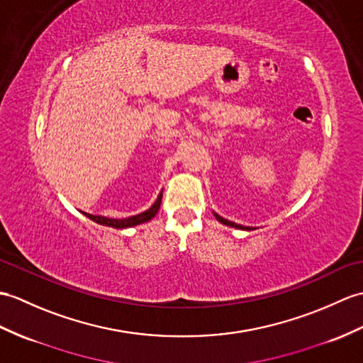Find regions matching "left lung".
Masks as SVG:
<instances>
[{
	"mask_svg": "<svg viewBox=\"0 0 363 363\" xmlns=\"http://www.w3.org/2000/svg\"><path fill=\"white\" fill-rule=\"evenodd\" d=\"M215 215V218L220 223H223V224H225V225H230V227H237V229H246V230H250V227H244V225H240V224H235V223H232V221H227L225 218H221L220 215H216V213H213Z\"/></svg>",
	"mask_w": 363,
	"mask_h": 363,
	"instance_id": "left-lung-1",
	"label": "left lung"
}]
</instances>
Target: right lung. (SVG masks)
I'll list each match as a JSON object with an SVG mask.
<instances>
[{"label":"right lung","mask_w":363,"mask_h":363,"mask_svg":"<svg viewBox=\"0 0 363 363\" xmlns=\"http://www.w3.org/2000/svg\"><path fill=\"white\" fill-rule=\"evenodd\" d=\"M161 201H162V193H159L156 202L148 210H145V212H142L139 215H134V216H130V218H123V220H114V218L89 215V213H85V212H83V215H86L89 220L96 221L99 224L114 227V229H126V227H133V225H138V224H142V223H147V221L151 220V218L156 216L159 207H161Z\"/></svg>","instance_id":"obj_1"}]
</instances>
